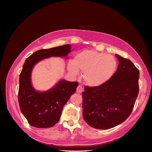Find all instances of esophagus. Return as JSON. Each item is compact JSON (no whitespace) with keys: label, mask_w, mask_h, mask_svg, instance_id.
Listing matches in <instances>:
<instances>
[{"label":"esophagus","mask_w":152,"mask_h":152,"mask_svg":"<svg viewBox=\"0 0 152 152\" xmlns=\"http://www.w3.org/2000/svg\"><path fill=\"white\" fill-rule=\"evenodd\" d=\"M83 87L81 86V85H78V86H77V89H76V92L77 93H81L83 92Z\"/></svg>","instance_id":"34e87169"}]
</instances>
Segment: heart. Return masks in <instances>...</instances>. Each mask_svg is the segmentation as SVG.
Listing matches in <instances>:
<instances>
[{"mask_svg":"<svg viewBox=\"0 0 152 152\" xmlns=\"http://www.w3.org/2000/svg\"><path fill=\"white\" fill-rule=\"evenodd\" d=\"M67 69L74 75L78 74L79 69L82 71L85 83L98 87L107 83L114 75L117 61L110 54L86 49L77 53L73 61L68 62Z\"/></svg>","mask_w":152,"mask_h":152,"instance_id":"1","label":"heart"}]
</instances>
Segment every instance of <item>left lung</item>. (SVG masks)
Returning a JSON list of instances; mask_svg holds the SVG:
<instances>
[{
  "mask_svg": "<svg viewBox=\"0 0 152 152\" xmlns=\"http://www.w3.org/2000/svg\"><path fill=\"white\" fill-rule=\"evenodd\" d=\"M115 56L119 65L111 78L98 87L85 86L82 92L83 119L97 129H109L124 121L138 96L139 70L130 60Z\"/></svg>",
  "mask_w": 152,
  "mask_h": 152,
  "instance_id": "obj_1",
  "label": "left lung"
}]
</instances>
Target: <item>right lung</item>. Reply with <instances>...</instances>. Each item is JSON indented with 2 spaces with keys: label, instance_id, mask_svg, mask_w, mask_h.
I'll list each match as a JSON object with an SVG mask.
<instances>
[{
  "label": "right lung",
  "instance_id": "right-lung-1",
  "mask_svg": "<svg viewBox=\"0 0 152 152\" xmlns=\"http://www.w3.org/2000/svg\"><path fill=\"white\" fill-rule=\"evenodd\" d=\"M71 45L66 44L34 52L27 58L19 77L18 103L22 114L31 126L49 128L59 121L64 106L75 94L78 86L77 81L60 80L46 91L34 89L31 73L34 65L50 57L69 58Z\"/></svg>",
  "mask_w": 152,
  "mask_h": 152
}]
</instances>
